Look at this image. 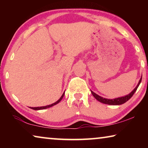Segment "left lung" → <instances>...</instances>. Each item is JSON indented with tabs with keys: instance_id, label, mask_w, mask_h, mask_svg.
Segmentation results:
<instances>
[{
	"instance_id": "obj_1",
	"label": "left lung",
	"mask_w": 148,
	"mask_h": 148,
	"mask_svg": "<svg viewBox=\"0 0 148 148\" xmlns=\"http://www.w3.org/2000/svg\"><path fill=\"white\" fill-rule=\"evenodd\" d=\"M141 81H142V77L141 78H140V81L138 82V84L136 86V87H135V88L133 89V91H132L131 92H130L129 95H125L124 97H119V98H116V99H105L103 98V97H102L101 96H99L96 93H95L93 91H91V93L92 95H93V97H95V99H96L97 101L102 102V103H104V104H109V105H120V104H124L127 101H128L132 97V95H134V93L138 89V87L140 84L141 83Z\"/></svg>"
}]
</instances>
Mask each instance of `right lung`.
<instances>
[{"label":"right lung","instance_id":"add662e5","mask_svg":"<svg viewBox=\"0 0 148 148\" xmlns=\"http://www.w3.org/2000/svg\"><path fill=\"white\" fill-rule=\"evenodd\" d=\"M64 92L63 94L62 95V96L61 97V98H60L58 101H57V102H54V103H53V104H50V105H47V106H41V107H31V108H32V110H44V109H46V108H50V107H51V106H54V105H56V104H58L59 102L61 101L62 100V99L63 98V97H64Z\"/></svg>","mask_w":148,"mask_h":148}]
</instances>
